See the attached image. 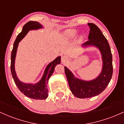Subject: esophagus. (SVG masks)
Listing matches in <instances>:
<instances>
[{
	"mask_svg": "<svg viewBox=\"0 0 124 124\" xmlns=\"http://www.w3.org/2000/svg\"><path fill=\"white\" fill-rule=\"evenodd\" d=\"M68 59V58L66 56H65V55H63V56H62V58H61V60H62V61L63 62H66V61H67Z\"/></svg>",
	"mask_w": 124,
	"mask_h": 124,
	"instance_id": "34e87169",
	"label": "esophagus"
}]
</instances>
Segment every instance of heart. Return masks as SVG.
Here are the masks:
<instances>
[{"label":"heart","mask_w":124,"mask_h":124,"mask_svg":"<svg viewBox=\"0 0 124 124\" xmlns=\"http://www.w3.org/2000/svg\"><path fill=\"white\" fill-rule=\"evenodd\" d=\"M76 33V31L75 30L72 29H69L66 30L65 32V36L68 37H72L75 36V34Z\"/></svg>","instance_id":"b5f03b06"}]
</instances>
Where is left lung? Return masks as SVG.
I'll return each instance as SVG.
<instances>
[{"instance_id": "8db88e82", "label": "left lung", "mask_w": 124, "mask_h": 124, "mask_svg": "<svg viewBox=\"0 0 124 124\" xmlns=\"http://www.w3.org/2000/svg\"><path fill=\"white\" fill-rule=\"evenodd\" d=\"M90 32L89 41L83 44L85 46L94 45L99 48L103 61L101 73L94 80L84 81L75 78L69 69L65 67V72L69 87L75 96L80 99L90 98L97 96L103 92L111 79L113 66L111 49L108 42L100 28L93 23H89Z\"/></svg>"}]
</instances>
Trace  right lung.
<instances>
[{
    "label": "right lung",
    "instance_id": "right-lung-1",
    "mask_svg": "<svg viewBox=\"0 0 124 124\" xmlns=\"http://www.w3.org/2000/svg\"><path fill=\"white\" fill-rule=\"evenodd\" d=\"M42 27L39 23L37 21H28L24 25L23 30L17 37L13 45V48L11 54V72L12 77L13 78L15 83L18 89L22 93L28 97L35 100H44L46 99L48 95V90L47 89L48 80L53 73L55 66L61 62V57L56 58L55 60L51 62L46 68L45 72L42 79L38 83L35 85L32 84H25L22 83L18 79L16 75L15 70V61L17 49L18 45V42L20 41L27 34L28 31L30 30L38 29Z\"/></svg>",
    "mask_w": 124,
    "mask_h": 124
}]
</instances>
